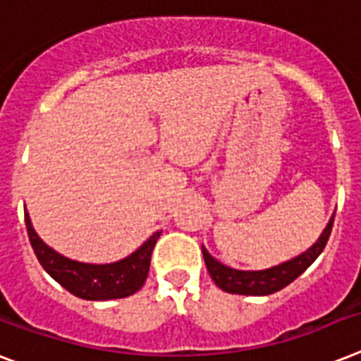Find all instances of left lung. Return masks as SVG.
Listing matches in <instances>:
<instances>
[{"label": "left lung", "instance_id": "obj_1", "mask_svg": "<svg viewBox=\"0 0 361 361\" xmlns=\"http://www.w3.org/2000/svg\"><path fill=\"white\" fill-rule=\"evenodd\" d=\"M332 226L334 216L330 219V222H328L326 228H324V231L313 247L302 252L300 256L293 257L289 262L280 263L276 267H271V269H265V271H237V269L222 265L204 247H202V254H204V262H206L209 276L213 278V282L221 287L222 291L231 293V295L263 297V295H272V293L280 291L286 286H289L293 280H297L307 267L321 256V252L326 247L328 237L332 233Z\"/></svg>", "mask_w": 361, "mask_h": 361}]
</instances>
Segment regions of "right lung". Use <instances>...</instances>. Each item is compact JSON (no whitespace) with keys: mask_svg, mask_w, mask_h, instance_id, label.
I'll use <instances>...</instances> for the list:
<instances>
[{"mask_svg":"<svg viewBox=\"0 0 361 361\" xmlns=\"http://www.w3.org/2000/svg\"><path fill=\"white\" fill-rule=\"evenodd\" d=\"M25 226H27L31 247L40 265L44 267V271L48 272L55 282L61 283L66 291L85 300L124 298L139 291L148 278L152 252L161 235V231H155L142 247L120 262L92 265V263H79L68 259L55 252L54 248H49L31 226L27 211H25Z\"/></svg>","mask_w":361,"mask_h":361,"instance_id":"add662e5","label":"right lung"}]
</instances>
